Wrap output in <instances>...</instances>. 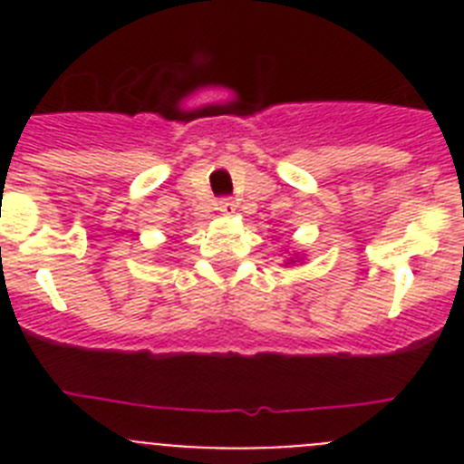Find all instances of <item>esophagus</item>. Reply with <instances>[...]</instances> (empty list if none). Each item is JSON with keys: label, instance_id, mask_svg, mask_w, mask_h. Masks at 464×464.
Listing matches in <instances>:
<instances>
[{"label": "esophagus", "instance_id": "obj_1", "mask_svg": "<svg viewBox=\"0 0 464 464\" xmlns=\"http://www.w3.org/2000/svg\"><path fill=\"white\" fill-rule=\"evenodd\" d=\"M218 211L223 213V216H232V213L237 211V204L232 202V199H220V202H218Z\"/></svg>", "mask_w": 464, "mask_h": 464}]
</instances>
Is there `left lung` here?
<instances>
[{
  "mask_svg": "<svg viewBox=\"0 0 464 464\" xmlns=\"http://www.w3.org/2000/svg\"><path fill=\"white\" fill-rule=\"evenodd\" d=\"M295 262H299V265H304V256H299V253H293V256L283 260V265H285V267H293Z\"/></svg>",
  "mask_w": 464,
  "mask_h": 464,
  "instance_id": "8db88e82",
  "label": "left lung"
}]
</instances>
